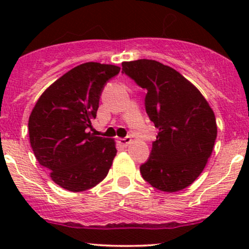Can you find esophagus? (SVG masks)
<instances>
[{
  "instance_id": "34e87169",
  "label": "esophagus",
  "mask_w": 249,
  "mask_h": 249,
  "mask_svg": "<svg viewBox=\"0 0 249 249\" xmlns=\"http://www.w3.org/2000/svg\"><path fill=\"white\" fill-rule=\"evenodd\" d=\"M118 142H119V144L123 145V146H127V145L132 142V139H131V137L127 136V137H125V138H119Z\"/></svg>"
}]
</instances>
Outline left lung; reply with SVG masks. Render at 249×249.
Masks as SVG:
<instances>
[{"label": "left lung", "mask_w": 249, "mask_h": 249, "mask_svg": "<svg viewBox=\"0 0 249 249\" xmlns=\"http://www.w3.org/2000/svg\"><path fill=\"white\" fill-rule=\"evenodd\" d=\"M123 73L147 91L145 110L159 130L141 173L151 186L177 192L201 174L216 139L213 110L178 71L152 59L123 62Z\"/></svg>", "instance_id": "1"}]
</instances>
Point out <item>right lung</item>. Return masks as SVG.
Masks as SVG:
<instances>
[{"instance_id":"obj_1","label":"right lung","mask_w":249,"mask_h":249,"mask_svg":"<svg viewBox=\"0 0 249 249\" xmlns=\"http://www.w3.org/2000/svg\"><path fill=\"white\" fill-rule=\"evenodd\" d=\"M121 68L88 62L53 82L29 117V138L36 159L57 185L82 192L107 177L116 157L113 139L88 132L108 79Z\"/></svg>"}]
</instances>
